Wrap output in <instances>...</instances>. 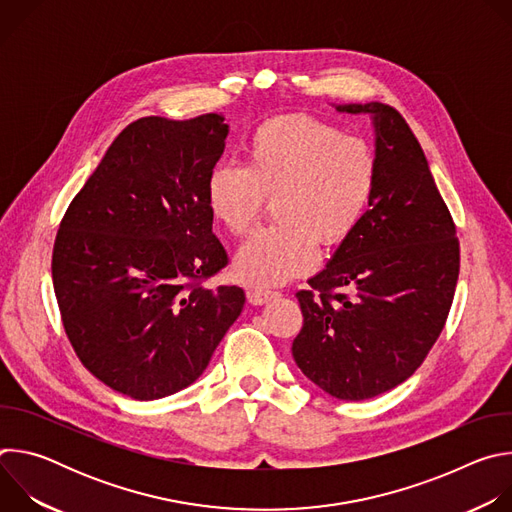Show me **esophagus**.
Returning a JSON list of instances; mask_svg holds the SVG:
<instances>
[{
	"label": "esophagus",
	"instance_id": "obj_1",
	"mask_svg": "<svg viewBox=\"0 0 512 512\" xmlns=\"http://www.w3.org/2000/svg\"><path fill=\"white\" fill-rule=\"evenodd\" d=\"M277 296H279L277 291H267V289H257V287L247 289V300H249V304H253V306H263V304L275 300Z\"/></svg>",
	"mask_w": 512,
	"mask_h": 512
}]
</instances>
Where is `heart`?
<instances>
[{"instance_id": "obj_1", "label": "heart", "mask_w": 512, "mask_h": 512, "mask_svg": "<svg viewBox=\"0 0 512 512\" xmlns=\"http://www.w3.org/2000/svg\"><path fill=\"white\" fill-rule=\"evenodd\" d=\"M379 180L369 143L310 115L261 123L247 139L245 168L218 164L204 186L212 221L247 235L273 196L277 225L255 233L235 255L245 285L269 289L306 273L320 249L342 245L360 225Z\"/></svg>"}]
</instances>
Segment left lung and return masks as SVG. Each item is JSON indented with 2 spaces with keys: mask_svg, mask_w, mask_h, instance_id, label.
I'll list each match as a JSON object with an SVG mask.
<instances>
[{
  "mask_svg": "<svg viewBox=\"0 0 512 512\" xmlns=\"http://www.w3.org/2000/svg\"><path fill=\"white\" fill-rule=\"evenodd\" d=\"M334 107L371 117L379 180L356 231L298 294L304 326L291 354L328 395L364 401L407 381L442 334L460 245L399 111L379 101Z\"/></svg>",
  "mask_w": 512,
  "mask_h": 512,
  "instance_id": "8db88e82",
  "label": "left lung"
}]
</instances>
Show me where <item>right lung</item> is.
I'll use <instances>...</instances> for the list:
<instances>
[{"mask_svg": "<svg viewBox=\"0 0 512 512\" xmlns=\"http://www.w3.org/2000/svg\"><path fill=\"white\" fill-rule=\"evenodd\" d=\"M227 135L216 113L133 121L60 223L52 281L66 336L101 383L131 399L192 385L243 312L241 287L202 285L227 265L204 202Z\"/></svg>", "mask_w": 512, "mask_h": 512, "instance_id": "1", "label": "right lung"}]
</instances>
